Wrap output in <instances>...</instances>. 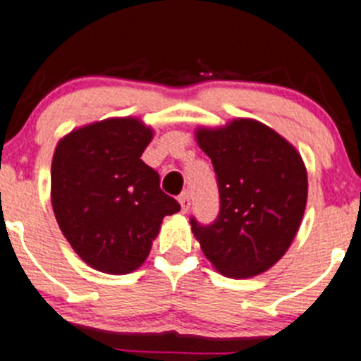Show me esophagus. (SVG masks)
<instances>
[{"label":"esophagus","mask_w":361,"mask_h":361,"mask_svg":"<svg viewBox=\"0 0 361 361\" xmlns=\"http://www.w3.org/2000/svg\"><path fill=\"white\" fill-rule=\"evenodd\" d=\"M178 201H180V204H181V212H183V214H187L188 208H190V196H188V192H183Z\"/></svg>","instance_id":"1"}]
</instances>
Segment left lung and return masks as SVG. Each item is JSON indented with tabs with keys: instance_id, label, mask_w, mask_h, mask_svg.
<instances>
[{
	"instance_id": "left-lung-1",
	"label": "left lung",
	"mask_w": 361,
	"mask_h": 361,
	"mask_svg": "<svg viewBox=\"0 0 361 361\" xmlns=\"http://www.w3.org/2000/svg\"><path fill=\"white\" fill-rule=\"evenodd\" d=\"M217 174L221 212L214 224L190 221L204 257L228 278L269 271L298 235L308 200L299 151L260 121L238 117L196 130Z\"/></svg>"
}]
</instances>
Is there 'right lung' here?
<instances>
[{
  "label": "right lung",
  "mask_w": 361,
  "mask_h": 361,
  "mask_svg": "<svg viewBox=\"0 0 361 361\" xmlns=\"http://www.w3.org/2000/svg\"><path fill=\"white\" fill-rule=\"evenodd\" d=\"M153 135L139 117H109L74 128L53 153L56 222L74 252L104 274L137 271L165 215L180 212L140 160Z\"/></svg>",
  "instance_id": "add662e5"
}]
</instances>
